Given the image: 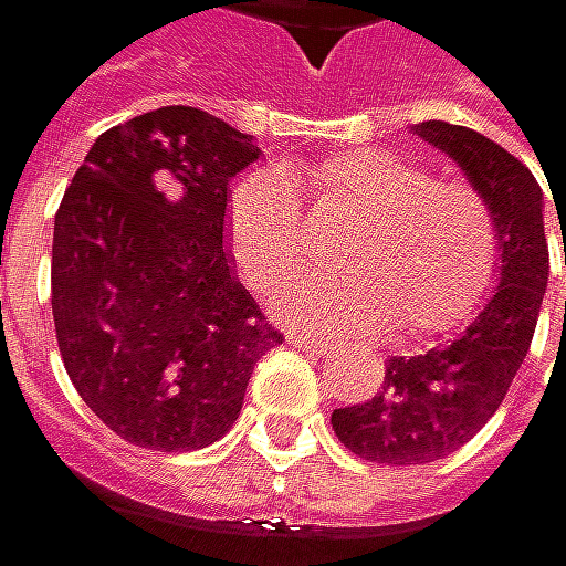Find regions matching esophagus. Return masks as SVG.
<instances>
[{
  "instance_id": "34e87169",
  "label": "esophagus",
  "mask_w": 566,
  "mask_h": 566,
  "mask_svg": "<svg viewBox=\"0 0 566 566\" xmlns=\"http://www.w3.org/2000/svg\"><path fill=\"white\" fill-rule=\"evenodd\" d=\"M289 345H292V348H312V352H328V338H318V335H305V332H289Z\"/></svg>"
}]
</instances>
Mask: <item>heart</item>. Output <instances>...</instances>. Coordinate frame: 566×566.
Returning <instances> with one entry per match:
<instances>
[{
  "instance_id": "1",
  "label": "heart",
  "mask_w": 566,
  "mask_h": 566,
  "mask_svg": "<svg viewBox=\"0 0 566 566\" xmlns=\"http://www.w3.org/2000/svg\"><path fill=\"white\" fill-rule=\"evenodd\" d=\"M295 187L353 221L336 245L338 269L300 275L274 292L281 322L315 332L391 325L395 335H431L461 325L488 295L497 261L488 201L471 185L431 178L424 165L378 145L308 168H264L231 191L228 241L254 289H274L307 250Z\"/></svg>"
}]
</instances>
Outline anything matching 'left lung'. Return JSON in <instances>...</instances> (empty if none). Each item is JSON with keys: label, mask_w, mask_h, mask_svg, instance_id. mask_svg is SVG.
<instances>
[{"label": "left lung", "mask_w": 566, "mask_h": 566, "mask_svg": "<svg viewBox=\"0 0 566 566\" xmlns=\"http://www.w3.org/2000/svg\"><path fill=\"white\" fill-rule=\"evenodd\" d=\"M415 135L461 165L497 228V289L451 345L391 358L381 391L332 415L338 441L375 464H431L468 444L521 371L547 292L544 191L531 168L474 128L418 122ZM566 261V234H564Z\"/></svg>", "instance_id": "8db88e82"}]
</instances>
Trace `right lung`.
<instances>
[{
    "instance_id": "right-lung-1",
    "label": "right lung",
    "mask_w": 566,
    "mask_h": 566,
    "mask_svg": "<svg viewBox=\"0 0 566 566\" xmlns=\"http://www.w3.org/2000/svg\"><path fill=\"white\" fill-rule=\"evenodd\" d=\"M258 155L228 122L165 105L102 132L65 188L55 338L82 401L128 444H214L281 345L224 251L228 181Z\"/></svg>"
}]
</instances>
